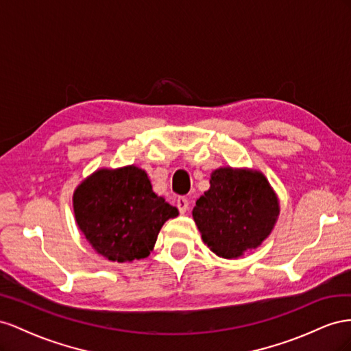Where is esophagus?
I'll list each match as a JSON object with an SVG mask.
<instances>
[{
  "instance_id": "34e87169",
  "label": "esophagus",
  "mask_w": 351,
  "mask_h": 351,
  "mask_svg": "<svg viewBox=\"0 0 351 351\" xmlns=\"http://www.w3.org/2000/svg\"><path fill=\"white\" fill-rule=\"evenodd\" d=\"M176 206H178V210H179V213H186L188 212V208H189V202H188V198H185V197H179L178 199H176Z\"/></svg>"
}]
</instances>
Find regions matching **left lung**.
Here are the masks:
<instances>
[{"label": "left lung", "instance_id": "left-lung-1", "mask_svg": "<svg viewBox=\"0 0 351 351\" xmlns=\"http://www.w3.org/2000/svg\"><path fill=\"white\" fill-rule=\"evenodd\" d=\"M279 213L278 198L258 172L220 167L193 210L203 241L213 253L235 258L262 244Z\"/></svg>", "mask_w": 351, "mask_h": 351}]
</instances>
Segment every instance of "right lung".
<instances>
[{"mask_svg": "<svg viewBox=\"0 0 351 351\" xmlns=\"http://www.w3.org/2000/svg\"><path fill=\"white\" fill-rule=\"evenodd\" d=\"M73 208L97 253L119 263L147 257L163 223L178 216V208L158 197L135 166L98 170L77 186Z\"/></svg>", "mask_w": 351, "mask_h": 351, "instance_id": "right-lung-1", "label": "right lung"}]
</instances>
